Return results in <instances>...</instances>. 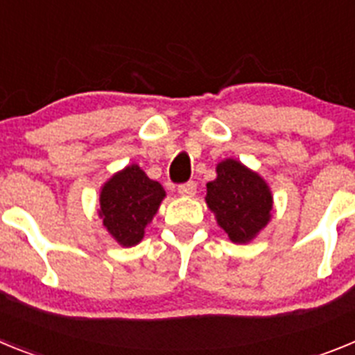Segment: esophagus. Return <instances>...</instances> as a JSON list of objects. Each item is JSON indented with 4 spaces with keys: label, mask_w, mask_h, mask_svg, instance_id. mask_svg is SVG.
I'll return each mask as SVG.
<instances>
[{
    "label": "esophagus",
    "mask_w": 355,
    "mask_h": 355,
    "mask_svg": "<svg viewBox=\"0 0 355 355\" xmlns=\"http://www.w3.org/2000/svg\"><path fill=\"white\" fill-rule=\"evenodd\" d=\"M178 192H180V196L183 197H193L197 192V184L193 183V181H188V183L181 184V187L178 188Z\"/></svg>",
    "instance_id": "34e87169"
}]
</instances>
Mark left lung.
<instances>
[{
  "instance_id": "8db88e82",
  "label": "left lung",
  "mask_w": 355,
  "mask_h": 355,
  "mask_svg": "<svg viewBox=\"0 0 355 355\" xmlns=\"http://www.w3.org/2000/svg\"><path fill=\"white\" fill-rule=\"evenodd\" d=\"M206 205L233 243L245 245L272 218L274 196L256 171L234 158L216 163V178L206 184Z\"/></svg>"
}]
</instances>
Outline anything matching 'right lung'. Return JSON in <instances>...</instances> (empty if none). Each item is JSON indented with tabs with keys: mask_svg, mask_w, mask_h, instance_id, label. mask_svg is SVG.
Listing matches in <instances>:
<instances>
[{
	"mask_svg": "<svg viewBox=\"0 0 355 355\" xmlns=\"http://www.w3.org/2000/svg\"><path fill=\"white\" fill-rule=\"evenodd\" d=\"M165 197L162 184L150 180L137 163H131L103 184L97 213L110 236L128 249L142 241L146 227Z\"/></svg>",
	"mask_w": 355,
	"mask_h": 355,
	"instance_id": "right-lung-1",
	"label": "right lung"
}]
</instances>
